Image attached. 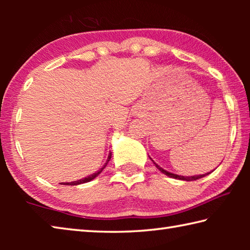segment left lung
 Masks as SVG:
<instances>
[{
	"instance_id": "8db88e82",
	"label": "left lung",
	"mask_w": 250,
	"mask_h": 250,
	"mask_svg": "<svg viewBox=\"0 0 250 250\" xmlns=\"http://www.w3.org/2000/svg\"><path fill=\"white\" fill-rule=\"evenodd\" d=\"M152 160V159H151ZM153 161V160H152ZM153 163L155 164V167H158V170L159 171H161L163 173V174H166V175H167V176H170V177H172V179H176V180H183V181H194V180H198V179H202V177H204V176H206V175H208V174H210L211 172H208V173H205V174H201V175H193V176H183V175H179V174H174V173H171V172H168V171H167V170H164V168H162L160 166H158V164H156L154 161H153Z\"/></svg>"
}]
</instances>
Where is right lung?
<instances>
[{
  "label": "right lung",
  "mask_w": 250,
  "mask_h": 250,
  "mask_svg": "<svg viewBox=\"0 0 250 250\" xmlns=\"http://www.w3.org/2000/svg\"><path fill=\"white\" fill-rule=\"evenodd\" d=\"M110 159H111V153H109V155H108V159H107V161H105V163L104 164V167L100 168V170H98L97 172H95V173H92V174H90L89 176H87V177H84V179H82V180H77V181H74V182H70V183H62V185H79V184H83V183H87V182H90V181H92L94 179H96L97 176H98L101 172L104 171V168L107 167V164H108V162L110 161Z\"/></svg>",
  "instance_id": "1"
}]
</instances>
